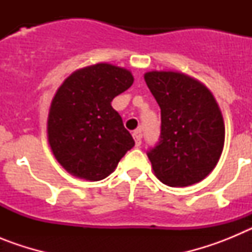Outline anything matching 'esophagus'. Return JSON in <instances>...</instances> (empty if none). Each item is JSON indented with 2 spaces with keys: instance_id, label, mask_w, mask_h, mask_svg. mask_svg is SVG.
Wrapping results in <instances>:
<instances>
[{
  "instance_id": "obj_1",
  "label": "esophagus",
  "mask_w": 252,
  "mask_h": 252,
  "mask_svg": "<svg viewBox=\"0 0 252 252\" xmlns=\"http://www.w3.org/2000/svg\"><path fill=\"white\" fill-rule=\"evenodd\" d=\"M133 139H135V144H136V146H140L141 145V139H142V133H141V130H135L132 133Z\"/></svg>"
}]
</instances>
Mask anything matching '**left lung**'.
I'll list each match as a JSON object with an SVG mask.
<instances>
[{
	"instance_id": "obj_1",
	"label": "left lung",
	"mask_w": 252,
	"mask_h": 252,
	"mask_svg": "<svg viewBox=\"0 0 252 252\" xmlns=\"http://www.w3.org/2000/svg\"><path fill=\"white\" fill-rule=\"evenodd\" d=\"M161 110L160 141L148 153L154 174L169 187H188L216 168L224 145V122L212 92L174 70L144 75Z\"/></svg>"
}]
</instances>
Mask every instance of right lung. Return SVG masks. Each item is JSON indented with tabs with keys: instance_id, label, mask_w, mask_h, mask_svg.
Listing matches in <instances>:
<instances>
[{
	"instance_id": "add662e5",
	"label": "right lung",
	"mask_w": 252,
	"mask_h": 252,
	"mask_svg": "<svg viewBox=\"0 0 252 252\" xmlns=\"http://www.w3.org/2000/svg\"><path fill=\"white\" fill-rule=\"evenodd\" d=\"M132 83L128 69L97 63L73 72L58 88L46 132L51 153L69 174L91 182L104 179L133 148L131 133L111 106Z\"/></svg>"
}]
</instances>
